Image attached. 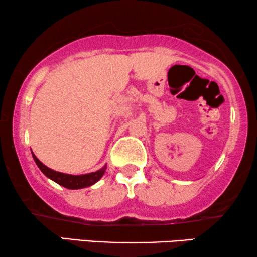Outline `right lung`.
I'll return each mask as SVG.
<instances>
[{"instance_id": "add662e5", "label": "right lung", "mask_w": 257, "mask_h": 257, "mask_svg": "<svg viewBox=\"0 0 257 257\" xmlns=\"http://www.w3.org/2000/svg\"><path fill=\"white\" fill-rule=\"evenodd\" d=\"M33 157H34L35 163L37 164V166L40 167V170L43 172L48 178H50L51 180H54L55 182H57V184L63 186V187L69 188V189H79L84 187H89V186L93 185L94 182L99 180V179L103 177V174L105 173V170H106V167H103L101 170L93 172V173L83 174V175H70V174H64V173H61V172L50 170V168L42 164L41 161L35 157L34 153H33Z\"/></svg>"}]
</instances>
